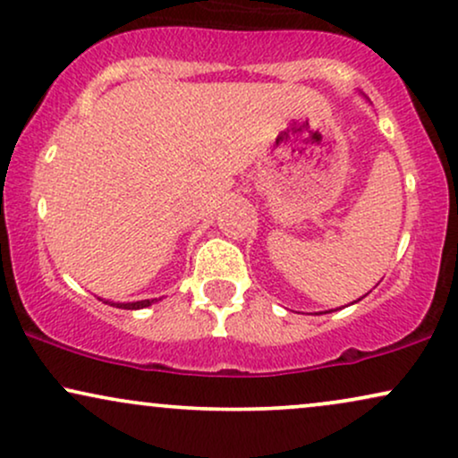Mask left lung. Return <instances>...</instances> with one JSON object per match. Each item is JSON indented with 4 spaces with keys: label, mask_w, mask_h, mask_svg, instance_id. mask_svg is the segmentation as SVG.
I'll return each instance as SVG.
<instances>
[{
    "label": "left lung",
    "mask_w": 458,
    "mask_h": 458,
    "mask_svg": "<svg viewBox=\"0 0 458 458\" xmlns=\"http://www.w3.org/2000/svg\"><path fill=\"white\" fill-rule=\"evenodd\" d=\"M365 297V295H363ZM363 297H360V299H363ZM360 299H357V301H360ZM357 301H352V303H357Z\"/></svg>",
    "instance_id": "left-lung-1"
}]
</instances>
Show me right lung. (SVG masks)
Segmentation results:
<instances>
[{
    "instance_id": "obj_1",
    "label": "right lung",
    "mask_w": 458,
    "mask_h": 458,
    "mask_svg": "<svg viewBox=\"0 0 458 458\" xmlns=\"http://www.w3.org/2000/svg\"><path fill=\"white\" fill-rule=\"evenodd\" d=\"M157 299H142V301H129V303H114V301H104V303H110V306L114 308H123V310H142V308H148L155 303Z\"/></svg>"
}]
</instances>
